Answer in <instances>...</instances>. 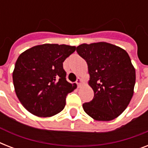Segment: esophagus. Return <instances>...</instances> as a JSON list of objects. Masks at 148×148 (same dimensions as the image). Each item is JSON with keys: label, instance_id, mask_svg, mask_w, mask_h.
<instances>
[{"label": "esophagus", "instance_id": "obj_1", "mask_svg": "<svg viewBox=\"0 0 148 148\" xmlns=\"http://www.w3.org/2000/svg\"><path fill=\"white\" fill-rule=\"evenodd\" d=\"M76 84H77V87H81V84H82V80H81L80 77H77V81H76Z\"/></svg>", "mask_w": 148, "mask_h": 148}]
</instances>
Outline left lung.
Returning <instances> with one entry per match:
<instances>
[{"label": "left lung", "mask_w": 148, "mask_h": 148, "mask_svg": "<svg viewBox=\"0 0 148 148\" xmlns=\"http://www.w3.org/2000/svg\"><path fill=\"white\" fill-rule=\"evenodd\" d=\"M77 52L88 64L91 101L83 103L93 119L109 121L121 115L134 95L135 69L125 50L107 42L82 44Z\"/></svg>", "instance_id": "8db88e82"}]
</instances>
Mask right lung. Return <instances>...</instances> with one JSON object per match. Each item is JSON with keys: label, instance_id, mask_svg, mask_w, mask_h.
<instances>
[{"label": "right lung", "instance_id": "obj_1", "mask_svg": "<svg viewBox=\"0 0 148 148\" xmlns=\"http://www.w3.org/2000/svg\"><path fill=\"white\" fill-rule=\"evenodd\" d=\"M76 50L66 45H37L20 54L13 71L15 93L25 109L38 117H52L77 88L66 80L63 62Z\"/></svg>", "mask_w": 148, "mask_h": 148}]
</instances>
